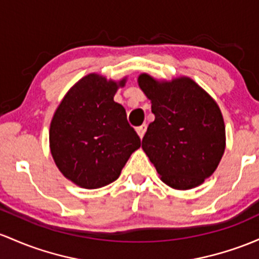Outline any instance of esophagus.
Here are the masks:
<instances>
[{
    "label": "esophagus",
    "instance_id": "esophagus-1",
    "mask_svg": "<svg viewBox=\"0 0 259 259\" xmlns=\"http://www.w3.org/2000/svg\"><path fill=\"white\" fill-rule=\"evenodd\" d=\"M146 129H147L146 124H143V125H140V126H138V127H136V133H138V135L140 136L141 139L144 138L145 133H146Z\"/></svg>",
    "mask_w": 259,
    "mask_h": 259
}]
</instances>
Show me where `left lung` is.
Returning <instances> with one entry per match:
<instances>
[{
    "mask_svg": "<svg viewBox=\"0 0 259 259\" xmlns=\"http://www.w3.org/2000/svg\"><path fill=\"white\" fill-rule=\"evenodd\" d=\"M138 82L155 114L143 139L145 153L167 186L198 187L214 173L225 151L220 108L189 77L166 82L143 73Z\"/></svg>",
    "mask_w": 259,
    "mask_h": 259,
    "instance_id": "left-lung-1",
    "label": "left lung"
}]
</instances>
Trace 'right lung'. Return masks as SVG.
Returning a JSON list of instances; mask_svg holds the SVG:
<instances>
[{"instance_id": "obj_1", "label": "right lung", "mask_w": 259, "mask_h": 259, "mask_svg": "<svg viewBox=\"0 0 259 259\" xmlns=\"http://www.w3.org/2000/svg\"><path fill=\"white\" fill-rule=\"evenodd\" d=\"M125 81L90 73L70 88L53 116L51 155L62 175L82 188L114 182L141 146L124 107L113 99Z\"/></svg>"}]
</instances>
